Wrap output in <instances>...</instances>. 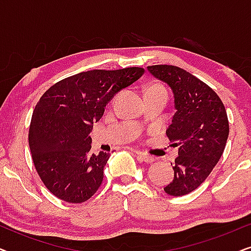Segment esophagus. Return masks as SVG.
I'll use <instances>...</instances> for the list:
<instances>
[{
	"mask_svg": "<svg viewBox=\"0 0 251 251\" xmlns=\"http://www.w3.org/2000/svg\"><path fill=\"white\" fill-rule=\"evenodd\" d=\"M137 155H138V157L140 160H143L144 162H146V163H152L153 161H154V157L152 156V155H150V154H146V153H144V152H140V151H136L135 152Z\"/></svg>",
	"mask_w": 251,
	"mask_h": 251,
	"instance_id": "1",
	"label": "esophagus"
}]
</instances>
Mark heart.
<instances>
[{"label": "heart", "mask_w": 251, "mask_h": 251, "mask_svg": "<svg viewBox=\"0 0 251 251\" xmlns=\"http://www.w3.org/2000/svg\"><path fill=\"white\" fill-rule=\"evenodd\" d=\"M155 90H163V89L161 88L160 85H156V84H154V85H152V87H150L149 89H147V91H155Z\"/></svg>", "instance_id": "1"}]
</instances>
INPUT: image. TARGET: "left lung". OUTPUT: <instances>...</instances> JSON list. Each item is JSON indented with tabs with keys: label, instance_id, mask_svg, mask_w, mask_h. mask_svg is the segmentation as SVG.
<instances>
[{
	"label": "left lung",
	"instance_id": "1",
	"mask_svg": "<svg viewBox=\"0 0 251 251\" xmlns=\"http://www.w3.org/2000/svg\"><path fill=\"white\" fill-rule=\"evenodd\" d=\"M147 70L173 90L175 113L167 136L178 146L174 179L164 187L173 197L193 192L203 183L224 152L228 137L225 106L212 89L173 65H153Z\"/></svg>",
	"mask_w": 251,
	"mask_h": 251
}]
</instances>
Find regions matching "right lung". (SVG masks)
I'll return each mask as SVG.
<instances>
[{
  "instance_id": "add662e5",
  "label": "right lung",
  "mask_w": 251,
  "mask_h": 251,
  "mask_svg": "<svg viewBox=\"0 0 251 251\" xmlns=\"http://www.w3.org/2000/svg\"><path fill=\"white\" fill-rule=\"evenodd\" d=\"M144 72L142 67L82 72L54 83L40 98L28 143L37 174L54 197L82 203L97 192L111 154L90 153L92 125L116 92Z\"/></svg>"
}]
</instances>
